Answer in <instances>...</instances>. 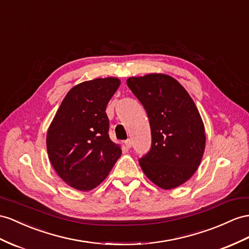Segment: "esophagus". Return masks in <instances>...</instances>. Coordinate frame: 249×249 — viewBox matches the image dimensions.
Wrapping results in <instances>:
<instances>
[{"instance_id": "34e87169", "label": "esophagus", "mask_w": 249, "mask_h": 249, "mask_svg": "<svg viewBox=\"0 0 249 249\" xmlns=\"http://www.w3.org/2000/svg\"><path fill=\"white\" fill-rule=\"evenodd\" d=\"M124 143H125V146H126V147H127V148H130V147H131V146H132V141H131V140H130V139H128V140H126V141H125Z\"/></svg>"}]
</instances>
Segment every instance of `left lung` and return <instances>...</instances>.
I'll use <instances>...</instances> for the list:
<instances>
[{"mask_svg": "<svg viewBox=\"0 0 249 249\" xmlns=\"http://www.w3.org/2000/svg\"><path fill=\"white\" fill-rule=\"evenodd\" d=\"M144 106L151 148L139 160L143 173L162 189H174L196 171L205 150V127L189 93L173 76L148 73L126 81Z\"/></svg>", "mask_w": 249, "mask_h": 249, "instance_id": "obj_1", "label": "left lung"}]
</instances>
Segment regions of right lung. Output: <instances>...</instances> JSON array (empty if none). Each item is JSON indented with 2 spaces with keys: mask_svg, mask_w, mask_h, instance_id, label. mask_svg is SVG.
Wrapping results in <instances>:
<instances>
[{
  "mask_svg": "<svg viewBox=\"0 0 249 249\" xmlns=\"http://www.w3.org/2000/svg\"><path fill=\"white\" fill-rule=\"evenodd\" d=\"M120 84L118 78L108 76L73 86L49 125V161L61 179L76 190L99 186L122 155L121 146L108 135L105 112Z\"/></svg>",
  "mask_w": 249,
  "mask_h": 249,
  "instance_id": "obj_1",
  "label": "right lung"
}]
</instances>
